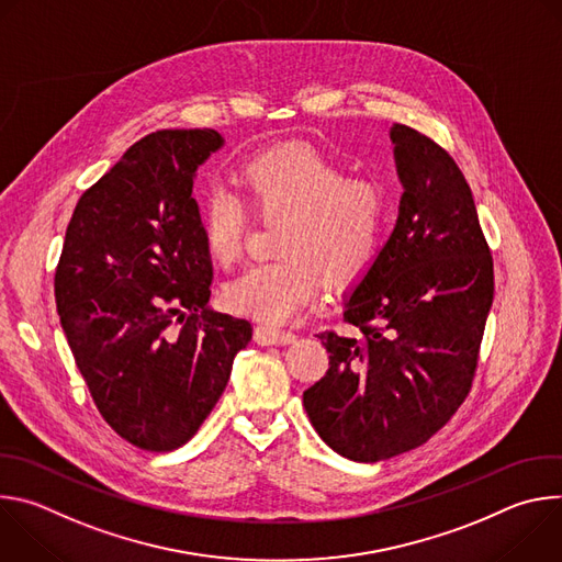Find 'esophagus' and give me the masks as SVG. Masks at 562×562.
Returning a JSON list of instances; mask_svg holds the SVG:
<instances>
[{"label":"esophagus","mask_w":562,"mask_h":562,"mask_svg":"<svg viewBox=\"0 0 562 562\" xmlns=\"http://www.w3.org/2000/svg\"><path fill=\"white\" fill-rule=\"evenodd\" d=\"M295 340V334L284 331V329H276L269 325H260L256 329V342L262 347H280V345H291Z\"/></svg>","instance_id":"1"}]
</instances>
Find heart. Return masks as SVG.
<instances>
[{"mask_svg":"<svg viewBox=\"0 0 562 562\" xmlns=\"http://www.w3.org/2000/svg\"><path fill=\"white\" fill-rule=\"evenodd\" d=\"M235 189L262 222H282L271 265H256L222 291L226 308L280 325L311 304L323 276L334 286L360 278L378 258L389 200L380 184L351 178L347 167L306 146L254 155L237 167ZM211 260L228 269L245 251L247 215L228 195L200 209Z\"/></svg>","mask_w":562,"mask_h":562,"instance_id":"obj_1","label":"heart"}]
</instances>
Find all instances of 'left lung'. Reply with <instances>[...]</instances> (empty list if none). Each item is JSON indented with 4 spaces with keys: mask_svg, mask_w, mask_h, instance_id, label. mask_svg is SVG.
I'll list each match as a JSON object with an SVG mask.
<instances>
[{
    "mask_svg": "<svg viewBox=\"0 0 562 562\" xmlns=\"http://www.w3.org/2000/svg\"><path fill=\"white\" fill-rule=\"evenodd\" d=\"M397 220L373 265L345 295L360 334H317L329 371L302 395L336 453L378 462L427 442L471 389L494 302V260L471 189L427 135L393 124Z\"/></svg>",
    "mask_w": 562,
    "mask_h": 562,
    "instance_id": "obj_1",
    "label": "left lung"
}]
</instances>
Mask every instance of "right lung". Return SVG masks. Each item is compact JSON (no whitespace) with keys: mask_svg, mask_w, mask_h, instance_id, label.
<instances>
[{"mask_svg":"<svg viewBox=\"0 0 562 562\" xmlns=\"http://www.w3.org/2000/svg\"><path fill=\"white\" fill-rule=\"evenodd\" d=\"M213 128L155 131L79 198L55 271L59 323L102 418L173 451L220 400L247 319L209 308L213 265L193 180Z\"/></svg>","mask_w":562,"mask_h":562,"instance_id":"1","label":"right lung"}]
</instances>
